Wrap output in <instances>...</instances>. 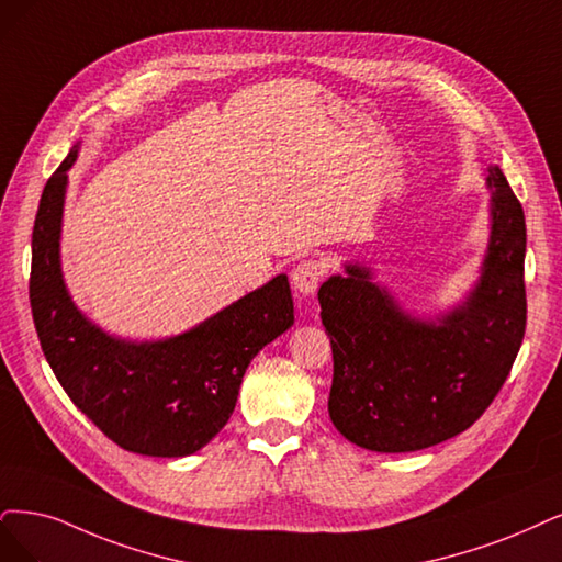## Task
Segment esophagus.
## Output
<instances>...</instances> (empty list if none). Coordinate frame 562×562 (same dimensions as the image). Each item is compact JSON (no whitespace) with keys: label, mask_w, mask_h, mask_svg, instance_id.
I'll return each mask as SVG.
<instances>
[{"label":"esophagus","mask_w":562,"mask_h":562,"mask_svg":"<svg viewBox=\"0 0 562 562\" xmlns=\"http://www.w3.org/2000/svg\"><path fill=\"white\" fill-rule=\"evenodd\" d=\"M322 278H324V263L317 259H305V261L296 263L292 270V284L303 296L315 294Z\"/></svg>","instance_id":"obj_1"}]
</instances>
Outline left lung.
<instances>
[{
  "label": "left lung",
  "instance_id": "1",
  "mask_svg": "<svg viewBox=\"0 0 562 562\" xmlns=\"http://www.w3.org/2000/svg\"><path fill=\"white\" fill-rule=\"evenodd\" d=\"M491 238L482 278L438 324L414 319L366 266L319 286L334 349L328 414L370 451L401 453L468 430L503 389L526 334V217L491 166Z\"/></svg>",
  "mask_w": 562,
  "mask_h": 562
}]
</instances>
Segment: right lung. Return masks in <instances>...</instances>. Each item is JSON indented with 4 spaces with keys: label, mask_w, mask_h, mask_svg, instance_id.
Wrapping results in <instances>:
<instances>
[{
    "label": "right lung",
    "mask_w": 562,
    "mask_h": 562,
    "mask_svg": "<svg viewBox=\"0 0 562 562\" xmlns=\"http://www.w3.org/2000/svg\"><path fill=\"white\" fill-rule=\"evenodd\" d=\"M78 145L48 178L32 232L30 305L41 349L74 405L117 447L178 459L211 442L232 417L245 370L294 324L286 276L187 334L127 342L103 334L74 305L59 268L67 171Z\"/></svg>",
    "instance_id": "obj_1"
}]
</instances>
